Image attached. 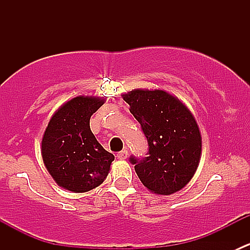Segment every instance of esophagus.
I'll return each mask as SVG.
<instances>
[{
	"label": "esophagus",
	"instance_id": "esophagus-1",
	"mask_svg": "<svg viewBox=\"0 0 250 250\" xmlns=\"http://www.w3.org/2000/svg\"><path fill=\"white\" fill-rule=\"evenodd\" d=\"M128 156H129V153H128L127 150H122L121 152L117 153V158L118 160H127Z\"/></svg>",
	"mask_w": 250,
	"mask_h": 250
}]
</instances>
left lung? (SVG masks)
I'll return each mask as SVG.
<instances>
[{
    "label": "left lung",
    "instance_id": "left-lung-1",
    "mask_svg": "<svg viewBox=\"0 0 250 250\" xmlns=\"http://www.w3.org/2000/svg\"><path fill=\"white\" fill-rule=\"evenodd\" d=\"M148 144L146 157L129 161L144 186L157 195H172L195 175L202 138L190 110L165 90L134 89L123 94Z\"/></svg>",
    "mask_w": 250,
    "mask_h": 250
}]
</instances>
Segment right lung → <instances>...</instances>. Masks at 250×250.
I'll return each instance as SVG.
<instances>
[{"label": "right lung", "instance_id": "add662e5", "mask_svg": "<svg viewBox=\"0 0 250 250\" xmlns=\"http://www.w3.org/2000/svg\"><path fill=\"white\" fill-rule=\"evenodd\" d=\"M105 99L74 98L55 111L42 139V158L55 183L72 192H87L106 179L115 160L95 139L90 116Z\"/></svg>", "mask_w": 250, "mask_h": 250}]
</instances>
